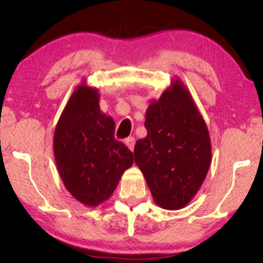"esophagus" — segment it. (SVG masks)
<instances>
[{
    "instance_id": "34e87169",
    "label": "esophagus",
    "mask_w": 263,
    "mask_h": 263,
    "mask_svg": "<svg viewBox=\"0 0 263 263\" xmlns=\"http://www.w3.org/2000/svg\"><path fill=\"white\" fill-rule=\"evenodd\" d=\"M124 143L129 149L133 151V149H134V146H135V139L134 138H127L124 140Z\"/></svg>"
}]
</instances>
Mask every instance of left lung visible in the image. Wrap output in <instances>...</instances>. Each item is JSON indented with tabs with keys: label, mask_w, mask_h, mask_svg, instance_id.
<instances>
[{
	"label": "left lung",
	"mask_w": 263,
	"mask_h": 263,
	"mask_svg": "<svg viewBox=\"0 0 263 263\" xmlns=\"http://www.w3.org/2000/svg\"><path fill=\"white\" fill-rule=\"evenodd\" d=\"M145 127L134 156L154 202L165 210L185 207L210 170L212 147L206 122L179 79L151 102Z\"/></svg>",
	"instance_id": "8db88e82"
}]
</instances>
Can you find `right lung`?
<instances>
[{"label": "right lung", "mask_w": 263, "mask_h": 263, "mask_svg": "<svg viewBox=\"0 0 263 263\" xmlns=\"http://www.w3.org/2000/svg\"><path fill=\"white\" fill-rule=\"evenodd\" d=\"M114 133V120L100 111L98 89L82 82L57 122L53 154L66 189L85 206L97 207L109 199L134 161Z\"/></svg>", "instance_id": "obj_1"}]
</instances>
